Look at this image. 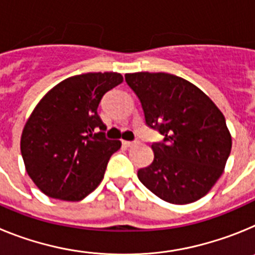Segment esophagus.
<instances>
[{
  "label": "esophagus",
  "instance_id": "esophagus-1",
  "mask_svg": "<svg viewBox=\"0 0 255 255\" xmlns=\"http://www.w3.org/2000/svg\"><path fill=\"white\" fill-rule=\"evenodd\" d=\"M134 144H136V141H128V140H123V145L124 147L126 148H129V147H132Z\"/></svg>",
  "mask_w": 255,
  "mask_h": 255
}]
</instances>
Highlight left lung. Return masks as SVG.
<instances>
[{"mask_svg":"<svg viewBox=\"0 0 255 255\" xmlns=\"http://www.w3.org/2000/svg\"><path fill=\"white\" fill-rule=\"evenodd\" d=\"M125 80L140 101L145 124L164 136L152 143V163L138 171L141 184L168 203L204 197L231 152L222 112L199 88L172 74H126Z\"/></svg>","mask_w":255,"mask_h":255,"instance_id":"8db88e82","label":"left lung"}]
</instances>
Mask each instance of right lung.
I'll use <instances>...</instances> for the list:
<instances>
[{
    "instance_id": "add662e5",
    "label": "right lung",
    "mask_w": 255,
    "mask_h": 255,
    "mask_svg": "<svg viewBox=\"0 0 255 255\" xmlns=\"http://www.w3.org/2000/svg\"><path fill=\"white\" fill-rule=\"evenodd\" d=\"M123 83L117 73H88L58 83L40 100L21 135V155L35 185L51 198L78 202L100 185L120 140L106 138L97 108Z\"/></svg>"
}]
</instances>
